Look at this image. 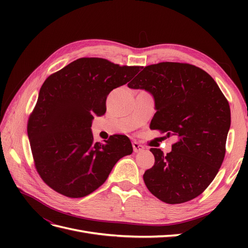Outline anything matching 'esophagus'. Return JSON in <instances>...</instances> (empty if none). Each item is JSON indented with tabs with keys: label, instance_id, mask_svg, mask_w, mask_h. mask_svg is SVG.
<instances>
[{
	"label": "esophagus",
	"instance_id": "1",
	"mask_svg": "<svg viewBox=\"0 0 248 248\" xmlns=\"http://www.w3.org/2000/svg\"><path fill=\"white\" fill-rule=\"evenodd\" d=\"M137 144H138V142H137ZM133 147H134V145H133Z\"/></svg>",
	"mask_w": 248,
	"mask_h": 248
}]
</instances>
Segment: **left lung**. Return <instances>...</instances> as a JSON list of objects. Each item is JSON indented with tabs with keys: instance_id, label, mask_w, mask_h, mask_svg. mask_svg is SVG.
<instances>
[{
	"instance_id": "8db88e82",
	"label": "left lung",
	"mask_w": 248,
	"mask_h": 248,
	"mask_svg": "<svg viewBox=\"0 0 248 248\" xmlns=\"http://www.w3.org/2000/svg\"><path fill=\"white\" fill-rule=\"evenodd\" d=\"M124 67L101 58H81L43 82L28 124L35 167L55 191L82 198L107 181L115 164L132 153L124 136L95 140L94 116L107 97L125 85Z\"/></svg>"
}]
</instances>
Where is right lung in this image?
<instances>
[{
  "instance_id": "add662e5",
  "label": "right lung",
  "mask_w": 248,
  "mask_h": 248,
  "mask_svg": "<svg viewBox=\"0 0 248 248\" xmlns=\"http://www.w3.org/2000/svg\"><path fill=\"white\" fill-rule=\"evenodd\" d=\"M133 85L153 96L155 129L174 136L170 151L152 150L154 166L144 174L147 188L167 204L199 197L226 155L231 126L226 97L206 71L183 63L150 65L142 84Z\"/></svg>"
}]
</instances>
